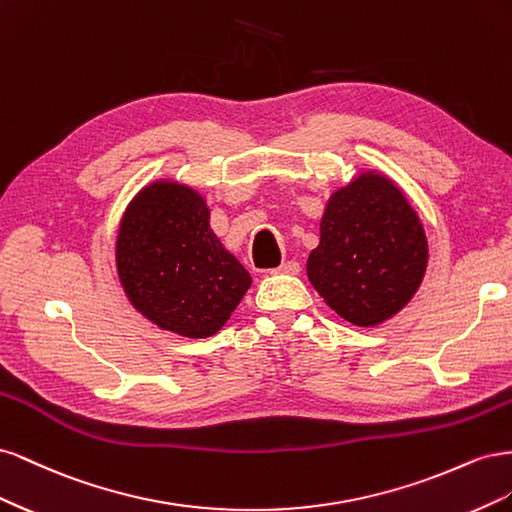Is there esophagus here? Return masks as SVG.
Segmentation results:
<instances>
[{"label": "esophagus", "instance_id": "esophagus-1", "mask_svg": "<svg viewBox=\"0 0 512 512\" xmlns=\"http://www.w3.org/2000/svg\"><path fill=\"white\" fill-rule=\"evenodd\" d=\"M299 271H301V265L297 260H288V262H282L280 267L269 269V273H284V275H297Z\"/></svg>", "mask_w": 512, "mask_h": 512}]
</instances>
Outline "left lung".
<instances>
[{"label":"left lung","instance_id":"1","mask_svg":"<svg viewBox=\"0 0 512 512\" xmlns=\"http://www.w3.org/2000/svg\"><path fill=\"white\" fill-rule=\"evenodd\" d=\"M425 267L418 215L395 183L367 173L331 196L307 277L344 320L374 327L410 301Z\"/></svg>","mask_w":512,"mask_h":512}]
</instances>
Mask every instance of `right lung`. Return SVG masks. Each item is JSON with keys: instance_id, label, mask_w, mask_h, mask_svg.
I'll return each mask as SVG.
<instances>
[{"instance_id": "obj_1", "label": "right lung", "mask_w": 512, "mask_h": 512, "mask_svg": "<svg viewBox=\"0 0 512 512\" xmlns=\"http://www.w3.org/2000/svg\"><path fill=\"white\" fill-rule=\"evenodd\" d=\"M117 269L138 312L194 339L218 333L252 284L211 230L205 200L170 181L149 185L123 215Z\"/></svg>"}]
</instances>
